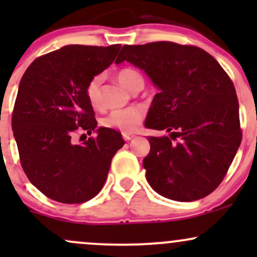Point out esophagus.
<instances>
[{"instance_id": "obj_1", "label": "esophagus", "mask_w": 257, "mask_h": 257, "mask_svg": "<svg viewBox=\"0 0 257 257\" xmlns=\"http://www.w3.org/2000/svg\"><path fill=\"white\" fill-rule=\"evenodd\" d=\"M133 138H134V135H133V134H129V133H123V139H124L125 141L132 140Z\"/></svg>"}]
</instances>
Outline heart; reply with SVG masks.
<instances>
[{
	"instance_id": "heart-1",
	"label": "heart",
	"mask_w": 257,
	"mask_h": 257,
	"mask_svg": "<svg viewBox=\"0 0 257 257\" xmlns=\"http://www.w3.org/2000/svg\"><path fill=\"white\" fill-rule=\"evenodd\" d=\"M118 81L128 88L129 90H133L134 88L139 85H144V78L140 72L137 70H133L126 67L122 69L117 75ZM87 98L89 100L90 105L93 107H99L100 105V77L91 78L90 82L87 85ZM144 112L138 106H129L125 108H118V110H113L108 116H106L102 124L106 128L118 129L123 133H133L138 129L140 123L143 122Z\"/></svg>"
}]
</instances>
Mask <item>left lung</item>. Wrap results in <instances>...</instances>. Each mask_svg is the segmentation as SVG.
<instances>
[{"label": "left lung", "mask_w": 257, "mask_h": 257, "mask_svg": "<svg viewBox=\"0 0 257 257\" xmlns=\"http://www.w3.org/2000/svg\"><path fill=\"white\" fill-rule=\"evenodd\" d=\"M123 61L145 71L159 89L145 126L169 133L149 137L143 164L150 186L176 202L204 198L225 178L241 141L231 78L209 53L174 42L123 46L116 64Z\"/></svg>", "instance_id": "1"}]
</instances>
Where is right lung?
I'll list each match as a JSON object with an SVG mask.
<instances>
[{
    "mask_svg": "<svg viewBox=\"0 0 257 257\" xmlns=\"http://www.w3.org/2000/svg\"><path fill=\"white\" fill-rule=\"evenodd\" d=\"M119 49L120 44H70L37 58L22 77L12 129L26 176L48 198L66 204L94 198L112 157L124 145L120 133L96 129L85 93L90 79L113 63ZM82 131H96L97 137L76 144L73 138Z\"/></svg>",
    "mask_w": 257,
    "mask_h": 257,
    "instance_id": "obj_1",
    "label": "right lung"
}]
</instances>
